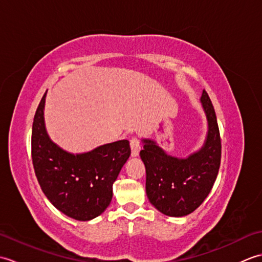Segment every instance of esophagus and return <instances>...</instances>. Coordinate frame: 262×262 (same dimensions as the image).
Segmentation results:
<instances>
[{
  "label": "esophagus",
  "mask_w": 262,
  "mask_h": 262,
  "mask_svg": "<svg viewBox=\"0 0 262 262\" xmlns=\"http://www.w3.org/2000/svg\"><path fill=\"white\" fill-rule=\"evenodd\" d=\"M130 148H132V157L135 158L137 157L138 154H140L141 151V145H140V142L136 137H133L130 140Z\"/></svg>",
  "instance_id": "34e87169"
}]
</instances>
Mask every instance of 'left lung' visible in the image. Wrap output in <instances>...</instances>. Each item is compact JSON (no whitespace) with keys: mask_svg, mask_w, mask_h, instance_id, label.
<instances>
[{"mask_svg":"<svg viewBox=\"0 0 262 262\" xmlns=\"http://www.w3.org/2000/svg\"><path fill=\"white\" fill-rule=\"evenodd\" d=\"M200 102L207 120L203 146L187 158L166 153L151 138H143L140 155L146 170V194L155 208L171 217H182L198 208L208 196L221 164V138L215 110L207 92Z\"/></svg>","mask_w":262,"mask_h":262,"instance_id":"1","label":"left lung"}]
</instances>
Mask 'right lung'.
Segmentation results:
<instances>
[{"label":"right lung","mask_w":262,"mask_h":262,"mask_svg":"<svg viewBox=\"0 0 262 262\" xmlns=\"http://www.w3.org/2000/svg\"><path fill=\"white\" fill-rule=\"evenodd\" d=\"M46 94L32 124L31 154L42 192L55 207L76 221L101 215L113 199V185L130 155L129 142L117 141L84 153H71L49 137L43 111Z\"/></svg>","instance_id":"obj_1"}]
</instances>
